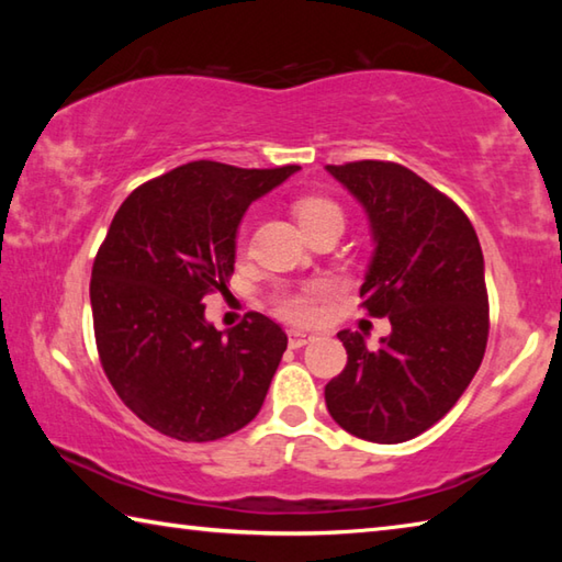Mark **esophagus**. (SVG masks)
<instances>
[{
	"label": "esophagus",
	"mask_w": 562,
	"mask_h": 562,
	"mask_svg": "<svg viewBox=\"0 0 562 562\" xmlns=\"http://www.w3.org/2000/svg\"><path fill=\"white\" fill-rule=\"evenodd\" d=\"M315 337L312 335H307V331H300V329H292L290 331V347L292 349H300V347H304L307 345V341H312Z\"/></svg>",
	"instance_id": "34e87169"
}]
</instances>
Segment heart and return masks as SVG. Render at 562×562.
<instances>
[{"mask_svg": "<svg viewBox=\"0 0 562 562\" xmlns=\"http://www.w3.org/2000/svg\"><path fill=\"white\" fill-rule=\"evenodd\" d=\"M294 215L302 225V231L307 233L312 227L325 225V223H341V211L337 203L327 201V198L319 195H307L300 198L294 203ZM327 292L325 282H304L300 288H280L272 292V304L274 312L280 317L290 322H310L317 315V300Z\"/></svg>", "mask_w": 562, "mask_h": 562, "instance_id": "heart-1", "label": "heart"}]
</instances>
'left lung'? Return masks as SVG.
Segmentation results:
<instances>
[{
  "label": "left lung",
  "mask_w": 562,
  "mask_h": 562,
  "mask_svg": "<svg viewBox=\"0 0 562 562\" xmlns=\"http://www.w3.org/2000/svg\"><path fill=\"white\" fill-rule=\"evenodd\" d=\"M372 227L374 255L359 297L392 335L369 349L341 329L347 367L325 386L331 418L351 436L402 443L451 412L488 341V294L479 235L441 190L389 160L327 166Z\"/></svg>",
  "instance_id": "1"
}]
</instances>
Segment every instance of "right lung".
Listing matches in <instances>:
<instances>
[{
	"label": "right lung",
	"mask_w": 562,
	"mask_h": 562,
	"mask_svg": "<svg viewBox=\"0 0 562 562\" xmlns=\"http://www.w3.org/2000/svg\"><path fill=\"white\" fill-rule=\"evenodd\" d=\"M300 166L193 160L138 186L91 270L101 367L121 402L178 441H215L258 416L288 335L260 312L217 331L203 297L225 292L237 225Z\"/></svg>",
	"instance_id": "obj_1"
}]
</instances>
